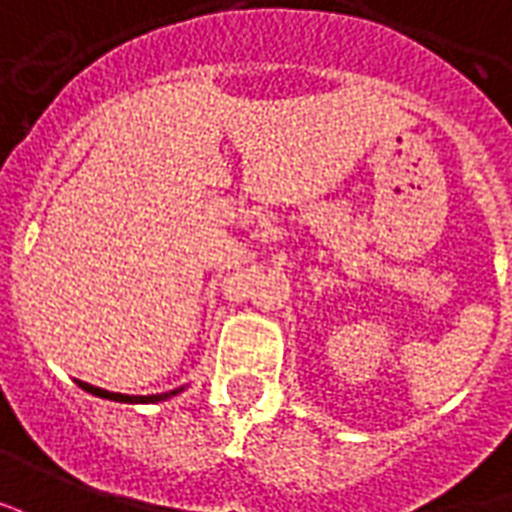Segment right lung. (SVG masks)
Segmentation results:
<instances>
[{"mask_svg": "<svg viewBox=\"0 0 512 512\" xmlns=\"http://www.w3.org/2000/svg\"><path fill=\"white\" fill-rule=\"evenodd\" d=\"M76 384L84 390V393L98 395V398H106V401H119V404H158V401H169L174 395H179L185 387H177V390H169V393H158V395H122V393H108L103 387H95V384H87L76 379Z\"/></svg>", "mask_w": 512, "mask_h": 512, "instance_id": "1", "label": "right lung"}]
</instances>
